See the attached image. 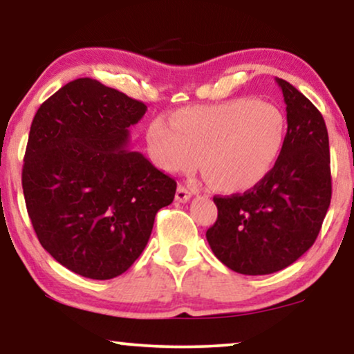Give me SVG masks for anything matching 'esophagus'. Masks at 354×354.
Returning a JSON list of instances; mask_svg holds the SVG:
<instances>
[{"instance_id": "esophagus-1", "label": "esophagus", "mask_w": 354, "mask_h": 354, "mask_svg": "<svg viewBox=\"0 0 354 354\" xmlns=\"http://www.w3.org/2000/svg\"><path fill=\"white\" fill-rule=\"evenodd\" d=\"M190 198H192V192L188 190L187 187H183V185H178V187H177L176 200H177L178 203H187L188 200H190Z\"/></svg>"}]
</instances>
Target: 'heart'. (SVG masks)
<instances>
[{
    "mask_svg": "<svg viewBox=\"0 0 354 354\" xmlns=\"http://www.w3.org/2000/svg\"><path fill=\"white\" fill-rule=\"evenodd\" d=\"M287 120L282 111L253 98L176 111L171 122L154 119L147 140L153 161L166 172L198 166L221 193H241L259 185L282 154Z\"/></svg>",
    "mask_w": 354,
    "mask_h": 354,
    "instance_id": "1",
    "label": "heart"
}]
</instances>
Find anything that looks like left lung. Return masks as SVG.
I'll list each match as a JSON object with an SVG mask.
<instances>
[{
  "label": "left lung",
  "mask_w": 354,
  "mask_h": 354,
  "mask_svg": "<svg viewBox=\"0 0 354 354\" xmlns=\"http://www.w3.org/2000/svg\"><path fill=\"white\" fill-rule=\"evenodd\" d=\"M287 135L277 164L245 193L214 196L217 221L206 232L216 258L245 275H266L293 264L321 232L332 198L330 153L319 109L283 79Z\"/></svg>",
  "instance_id": "1"
}]
</instances>
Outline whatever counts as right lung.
<instances>
[{
	"instance_id": "obj_1",
	"label": "right lung",
	"mask_w": 354,
	"mask_h": 354,
	"mask_svg": "<svg viewBox=\"0 0 354 354\" xmlns=\"http://www.w3.org/2000/svg\"><path fill=\"white\" fill-rule=\"evenodd\" d=\"M147 104L98 80L66 84L38 108L22 190L43 248L72 272L108 280L142 254L177 183L129 149Z\"/></svg>"
}]
</instances>
